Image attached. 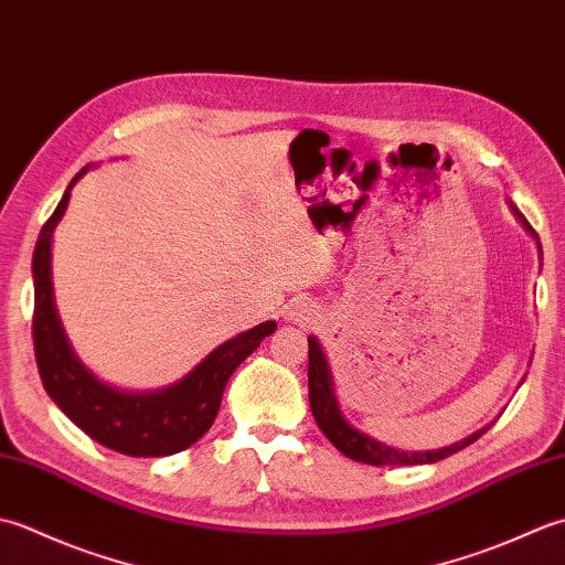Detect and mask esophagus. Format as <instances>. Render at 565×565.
Segmentation results:
<instances>
[{"label": "esophagus", "instance_id": "34e87169", "mask_svg": "<svg viewBox=\"0 0 565 565\" xmlns=\"http://www.w3.org/2000/svg\"><path fill=\"white\" fill-rule=\"evenodd\" d=\"M286 316H289V320H294V322H308L310 318H313V310H310V306L306 301H294L289 306V310H286Z\"/></svg>", "mask_w": 565, "mask_h": 565}]
</instances>
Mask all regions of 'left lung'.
<instances>
[{
  "mask_svg": "<svg viewBox=\"0 0 565 565\" xmlns=\"http://www.w3.org/2000/svg\"><path fill=\"white\" fill-rule=\"evenodd\" d=\"M510 209L514 211V215L522 221V225L530 231L534 237L536 233L532 231V225L524 221V215L514 209V203H510ZM539 252H542V245H539ZM308 398H310V411H313L316 423L320 427L322 435H326L334 447H338L344 456H350L354 461L362 463H371V466H417V463H435L447 459V456L466 449L468 444H473L478 437H483L488 427L473 431L466 439L449 444V447H441L435 451H401L393 449L388 444L376 441L366 437L364 431L354 429L340 413L338 398H334V383H332V374L328 366L326 352L316 338H308Z\"/></svg>",
  "mask_w": 565,
  "mask_h": 565,
  "instance_id": "left-lung-1",
  "label": "left lung"
}]
</instances>
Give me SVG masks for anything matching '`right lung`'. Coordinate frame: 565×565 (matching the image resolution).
<instances>
[{
    "mask_svg": "<svg viewBox=\"0 0 565 565\" xmlns=\"http://www.w3.org/2000/svg\"><path fill=\"white\" fill-rule=\"evenodd\" d=\"M87 170L89 164L72 179L33 249L35 364L45 393L84 435L126 456H170L206 435L218 415L227 379L269 338L276 322H259L257 328L235 334L215 347L184 379L160 391H121L94 376L72 352L60 326L51 279L53 231L67 209L72 186Z\"/></svg>",
    "mask_w": 565,
    "mask_h": 565,
    "instance_id": "obj_1",
    "label": "right lung"
}]
</instances>
